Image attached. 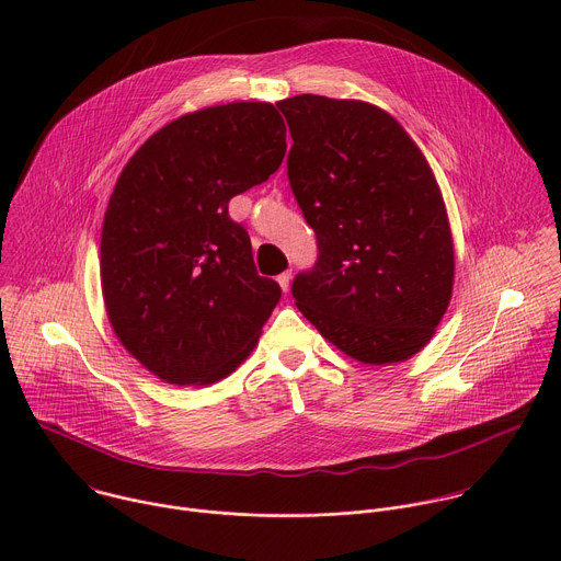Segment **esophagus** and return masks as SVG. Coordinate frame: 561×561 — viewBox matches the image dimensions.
I'll list each match as a JSON object with an SVG mask.
<instances>
[{"mask_svg":"<svg viewBox=\"0 0 561 561\" xmlns=\"http://www.w3.org/2000/svg\"><path fill=\"white\" fill-rule=\"evenodd\" d=\"M290 279H293V273H290V271H284L282 275H277V284L282 286L284 293L290 288Z\"/></svg>","mask_w":561,"mask_h":561,"instance_id":"34e87169","label":"esophagus"}]
</instances>
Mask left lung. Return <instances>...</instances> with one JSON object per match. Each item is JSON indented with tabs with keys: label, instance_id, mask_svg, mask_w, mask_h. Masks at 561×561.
<instances>
[{
	"label": "left lung",
	"instance_id": "1",
	"mask_svg": "<svg viewBox=\"0 0 561 561\" xmlns=\"http://www.w3.org/2000/svg\"><path fill=\"white\" fill-rule=\"evenodd\" d=\"M293 148L288 180L317 234L293 282L301 314L364 364L420 353L450 304L455 251L437 180L394 117L359 100L277 104Z\"/></svg>",
	"mask_w": 561,
	"mask_h": 561
}]
</instances>
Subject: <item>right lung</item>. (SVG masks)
<instances>
[{
	"label": "right lung",
	"instance_id": "1",
	"mask_svg": "<svg viewBox=\"0 0 561 561\" xmlns=\"http://www.w3.org/2000/svg\"><path fill=\"white\" fill-rule=\"evenodd\" d=\"M286 124L266 102L178 117L124 167L102 228V293L122 346L152 375L206 386L255 348L282 297L228 202L266 182Z\"/></svg>",
	"mask_w": 561,
	"mask_h": 561
}]
</instances>
